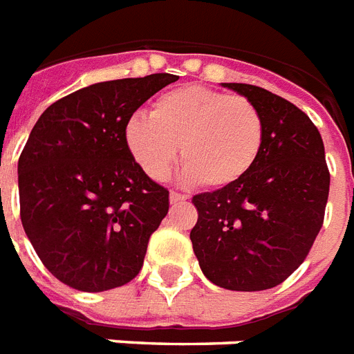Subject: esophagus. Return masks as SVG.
Masks as SVG:
<instances>
[{
    "instance_id": "obj_1",
    "label": "esophagus",
    "mask_w": 354,
    "mask_h": 354,
    "mask_svg": "<svg viewBox=\"0 0 354 354\" xmlns=\"http://www.w3.org/2000/svg\"><path fill=\"white\" fill-rule=\"evenodd\" d=\"M188 199H190L188 195L179 194V192H169V203H171V205H177V203H186Z\"/></svg>"
}]
</instances>
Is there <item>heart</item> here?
Listing matches in <instances>:
<instances>
[{"label": "heart", "mask_w": 354, "mask_h": 354, "mask_svg": "<svg viewBox=\"0 0 354 354\" xmlns=\"http://www.w3.org/2000/svg\"><path fill=\"white\" fill-rule=\"evenodd\" d=\"M267 138L263 113L252 100L203 86L160 95L151 115L135 113L124 126V142L144 174L162 180L179 160L185 179L225 188L256 166Z\"/></svg>", "instance_id": "obj_1"}]
</instances>
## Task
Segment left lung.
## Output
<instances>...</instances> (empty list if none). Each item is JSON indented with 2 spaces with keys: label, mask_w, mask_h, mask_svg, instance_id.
Listing matches in <instances>:
<instances>
[{
  "label": "left lung",
  "mask_w": 354,
  "mask_h": 354,
  "mask_svg": "<svg viewBox=\"0 0 354 354\" xmlns=\"http://www.w3.org/2000/svg\"><path fill=\"white\" fill-rule=\"evenodd\" d=\"M263 113L267 138L250 174L194 195L190 232L206 278L228 290L272 289L304 263L324 225L330 175L313 120L289 100L250 84H223Z\"/></svg>",
  "instance_id": "1"
}]
</instances>
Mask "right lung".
<instances>
[{
    "label": "right lung",
    "mask_w": 354,
    "mask_h": 354,
    "mask_svg": "<svg viewBox=\"0 0 354 354\" xmlns=\"http://www.w3.org/2000/svg\"><path fill=\"white\" fill-rule=\"evenodd\" d=\"M168 73L100 82L41 113L18 160L19 216L55 278L84 292L129 283L142 268L169 194L144 174L124 126Z\"/></svg>",
    "instance_id": "obj_1"
}]
</instances>
